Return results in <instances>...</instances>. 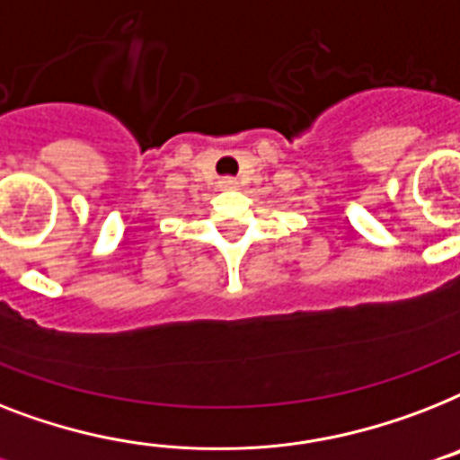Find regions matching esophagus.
Listing matches in <instances>:
<instances>
[{"label": "esophagus", "mask_w": 460, "mask_h": 460, "mask_svg": "<svg viewBox=\"0 0 460 460\" xmlns=\"http://www.w3.org/2000/svg\"><path fill=\"white\" fill-rule=\"evenodd\" d=\"M219 186H222V189H226V191H229V189H236L238 186V181L234 177H222L219 179Z\"/></svg>", "instance_id": "1"}]
</instances>
